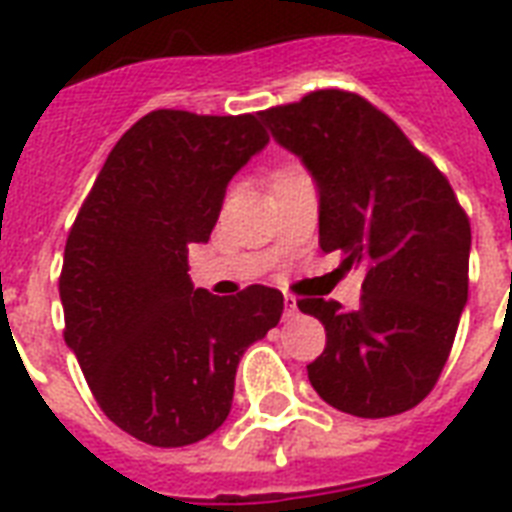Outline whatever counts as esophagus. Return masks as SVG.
Returning <instances> with one entry per match:
<instances>
[{"label": "esophagus", "instance_id": "1", "mask_svg": "<svg viewBox=\"0 0 512 512\" xmlns=\"http://www.w3.org/2000/svg\"><path fill=\"white\" fill-rule=\"evenodd\" d=\"M297 313V300L292 295H284V319H292Z\"/></svg>", "mask_w": 512, "mask_h": 512}]
</instances>
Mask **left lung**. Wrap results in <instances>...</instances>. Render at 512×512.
I'll use <instances>...</instances> for the list:
<instances>
[{
  "label": "left lung",
  "mask_w": 512,
  "mask_h": 512,
  "mask_svg": "<svg viewBox=\"0 0 512 512\" xmlns=\"http://www.w3.org/2000/svg\"><path fill=\"white\" fill-rule=\"evenodd\" d=\"M319 185V247L361 268V305L303 297L327 329L308 380L329 406L393 417L444 372L468 303L470 220L446 175L388 114L348 90H316L260 111Z\"/></svg>",
  "instance_id": "1"
}]
</instances>
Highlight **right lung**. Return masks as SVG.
Instances as JSON below:
<instances>
[{"label":"right lung","mask_w":512,"mask_h":512,"mask_svg":"<svg viewBox=\"0 0 512 512\" xmlns=\"http://www.w3.org/2000/svg\"><path fill=\"white\" fill-rule=\"evenodd\" d=\"M257 116L146 114L111 148L68 231L63 337L103 414L143 444L215 433L239 358L284 311L279 289L215 297L188 276V247L209 239L228 180L268 143Z\"/></svg>","instance_id":"add662e5"}]
</instances>
